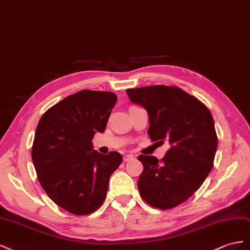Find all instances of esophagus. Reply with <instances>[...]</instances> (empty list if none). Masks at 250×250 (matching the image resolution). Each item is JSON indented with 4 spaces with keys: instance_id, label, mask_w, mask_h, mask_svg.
<instances>
[{
    "instance_id": "obj_1",
    "label": "esophagus",
    "mask_w": 250,
    "mask_h": 250,
    "mask_svg": "<svg viewBox=\"0 0 250 250\" xmlns=\"http://www.w3.org/2000/svg\"><path fill=\"white\" fill-rule=\"evenodd\" d=\"M132 159H134V155H132V154H127V155H125V156L124 157V161H125V162L130 161V160H132Z\"/></svg>"
}]
</instances>
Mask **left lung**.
<instances>
[{
	"label": "left lung",
	"mask_w": 250,
	"mask_h": 250,
	"mask_svg": "<svg viewBox=\"0 0 250 250\" xmlns=\"http://www.w3.org/2000/svg\"><path fill=\"white\" fill-rule=\"evenodd\" d=\"M132 103L148 114L152 141L170 147L158 160L140 155L144 166L138 188L155 208L169 209L188 200L213 167L218 137L212 115L202 102L175 85H148L126 90Z\"/></svg>",
	"instance_id": "8db88e82"
}]
</instances>
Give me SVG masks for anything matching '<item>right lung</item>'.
Wrapping results in <instances>:
<instances>
[{
  "label": "right lung",
  "mask_w": 250,
  "mask_h": 250,
  "mask_svg": "<svg viewBox=\"0 0 250 250\" xmlns=\"http://www.w3.org/2000/svg\"><path fill=\"white\" fill-rule=\"evenodd\" d=\"M116 102L113 92L82 90L48 109L39 121L31 151L38 179L48 197L73 215L101 208L110 177L123 162L118 152L103 155L92 146Z\"/></svg>",
  "instance_id": "obj_1"
}]
</instances>
